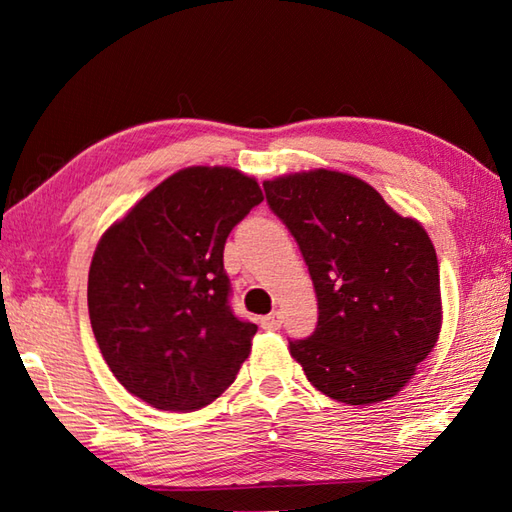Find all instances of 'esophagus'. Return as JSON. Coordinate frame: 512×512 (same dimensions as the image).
Returning a JSON list of instances; mask_svg holds the SVG:
<instances>
[{"label":"esophagus","mask_w":512,"mask_h":512,"mask_svg":"<svg viewBox=\"0 0 512 512\" xmlns=\"http://www.w3.org/2000/svg\"><path fill=\"white\" fill-rule=\"evenodd\" d=\"M262 328L264 330H279L281 328V314L270 312L268 317H262Z\"/></svg>","instance_id":"obj_1"}]
</instances>
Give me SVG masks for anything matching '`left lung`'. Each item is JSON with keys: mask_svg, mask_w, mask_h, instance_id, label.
Returning <instances> with one entry per match:
<instances>
[{"mask_svg": "<svg viewBox=\"0 0 512 512\" xmlns=\"http://www.w3.org/2000/svg\"><path fill=\"white\" fill-rule=\"evenodd\" d=\"M266 202L297 239L319 321L290 354L310 383L345 405L396 396L442 325L440 270L427 231L367 182L317 169L264 182Z\"/></svg>", "mask_w": 512, "mask_h": 512, "instance_id": "left-lung-1", "label": "left lung"}]
</instances>
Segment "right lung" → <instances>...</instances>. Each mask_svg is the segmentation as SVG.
I'll return each instance as SVG.
<instances>
[{"label": "right lung", "mask_w": 512, "mask_h": 512, "mask_svg": "<svg viewBox=\"0 0 512 512\" xmlns=\"http://www.w3.org/2000/svg\"><path fill=\"white\" fill-rule=\"evenodd\" d=\"M264 200L231 167H189L105 231L88 277L94 339L129 394L162 411L206 407L233 383L257 325L231 310L224 244Z\"/></svg>", "instance_id": "add662e5"}]
</instances>
